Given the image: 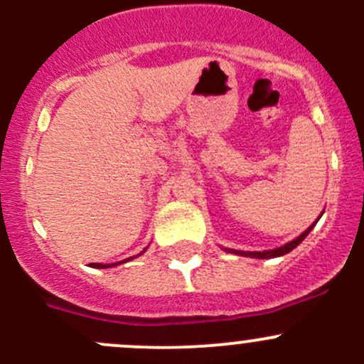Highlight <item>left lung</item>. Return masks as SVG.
I'll return each instance as SVG.
<instances>
[{
  "instance_id": "left-lung-1",
  "label": "left lung",
  "mask_w": 364,
  "mask_h": 364,
  "mask_svg": "<svg viewBox=\"0 0 364 364\" xmlns=\"http://www.w3.org/2000/svg\"><path fill=\"white\" fill-rule=\"evenodd\" d=\"M315 223H317V222H315ZM315 223H314V225H310V227H308V229L304 230V232L301 234L299 237H296L294 241H291V243H287V245H284V247L277 248V250H267V252H237V250H229V252H234V253H237V255L253 257V259H271V257H280V255H285V253H289V252H291V250H294V248L297 247V245H299L301 241H303L304 237L308 236V232H310V230L314 229V227H315Z\"/></svg>"
}]
</instances>
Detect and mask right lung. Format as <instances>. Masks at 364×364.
Here are the masks:
<instances>
[{"instance_id": "obj_1", "label": "right lung", "mask_w": 364, "mask_h": 364, "mask_svg": "<svg viewBox=\"0 0 364 364\" xmlns=\"http://www.w3.org/2000/svg\"><path fill=\"white\" fill-rule=\"evenodd\" d=\"M117 264H119V262H117ZM117 264H111V266H117ZM111 266H107V264H91V267H98V269H104V267H111Z\"/></svg>"}]
</instances>
